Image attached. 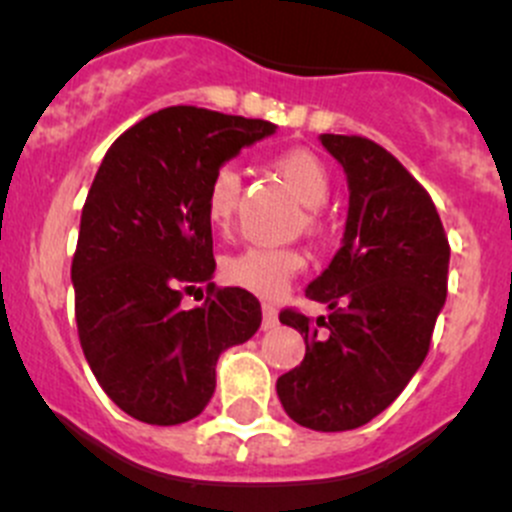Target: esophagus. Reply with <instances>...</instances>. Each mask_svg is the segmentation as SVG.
Returning a JSON list of instances; mask_svg holds the SVG:
<instances>
[{
	"mask_svg": "<svg viewBox=\"0 0 512 512\" xmlns=\"http://www.w3.org/2000/svg\"><path fill=\"white\" fill-rule=\"evenodd\" d=\"M263 330H273L278 325V310L273 303H263Z\"/></svg>",
	"mask_w": 512,
	"mask_h": 512,
	"instance_id": "1",
	"label": "esophagus"
}]
</instances>
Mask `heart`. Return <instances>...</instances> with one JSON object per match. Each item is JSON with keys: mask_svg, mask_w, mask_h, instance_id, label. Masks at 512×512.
<instances>
[{"mask_svg": "<svg viewBox=\"0 0 512 512\" xmlns=\"http://www.w3.org/2000/svg\"><path fill=\"white\" fill-rule=\"evenodd\" d=\"M273 170L286 182L300 204H305V224H318V207L330 197V175L318 155L308 150H288L273 160ZM241 177L234 167L224 165L214 172L204 194V214L212 229H231L239 209ZM305 268L303 251L291 246H246L239 254H231L221 261V278L236 288H244L263 298H276L291 286V281Z\"/></svg>", "mask_w": 512, "mask_h": 512, "instance_id": "b5f03b06", "label": "heart"}]
</instances>
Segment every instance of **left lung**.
Here are the masks:
<instances>
[{"instance_id": "8db88e82", "label": "left lung", "mask_w": 512, "mask_h": 512, "mask_svg": "<svg viewBox=\"0 0 512 512\" xmlns=\"http://www.w3.org/2000/svg\"><path fill=\"white\" fill-rule=\"evenodd\" d=\"M347 175L345 236L305 298L330 308L310 320L281 310L305 335V357L276 382L295 424L347 431L402 394L431 345L449 283V239L429 192L377 142L320 135Z\"/></svg>"}]
</instances>
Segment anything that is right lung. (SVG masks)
<instances>
[{
  "label": "right lung",
  "instance_id": "1",
  "mask_svg": "<svg viewBox=\"0 0 512 512\" xmlns=\"http://www.w3.org/2000/svg\"><path fill=\"white\" fill-rule=\"evenodd\" d=\"M268 120L172 105L125 130L100 162L71 263L83 355L133 419L175 426L204 412L217 360L261 325L244 288H217L204 194ZM208 293L187 311V292Z\"/></svg>",
  "mask_w": 512,
  "mask_h": 512
}]
</instances>
